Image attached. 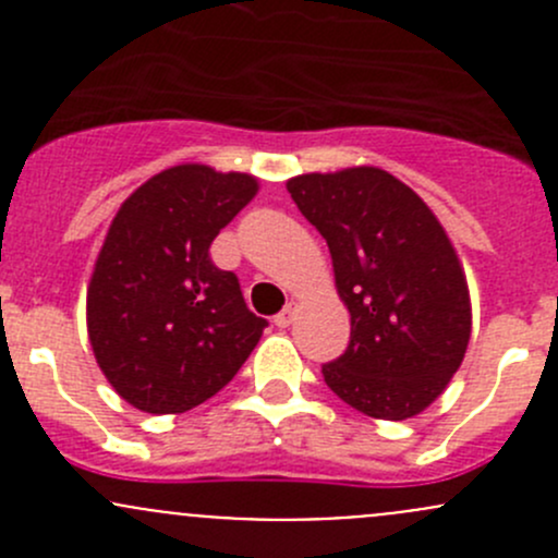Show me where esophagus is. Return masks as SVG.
I'll return each mask as SVG.
<instances>
[{
	"instance_id": "obj_1",
	"label": "esophagus",
	"mask_w": 558,
	"mask_h": 558,
	"mask_svg": "<svg viewBox=\"0 0 558 558\" xmlns=\"http://www.w3.org/2000/svg\"><path fill=\"white\" fill-rule=\"evenodd\" d=\"M294 313H296L294 305H286L283 311L275 315V326H280V329H286V326H291V320H294Z\"/></svg>"
}]
</instances>
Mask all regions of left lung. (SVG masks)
Wrapping results in <instances>:
<instances>
[{"label": "left lung", "instance_id": "left-lung-1", "mask_svg": "<svg viewBox=\"0 0 558 558\" xmlns=\"http://www.w3.org/2000/svg\"><path fill=\"white\" fill-rule=\"evenodd\" d=\"M286 189L329 245L351 313L345 353L320 369L326 386L369 418H413L446 391L470 342V289L446 229L378 167L300 174Z\"/></svg>", "mask_w": 558, "mask_h": 558}]
</instances>
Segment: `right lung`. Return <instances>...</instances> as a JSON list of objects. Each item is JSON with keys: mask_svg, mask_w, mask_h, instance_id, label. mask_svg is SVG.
Listing matches in <instances>:
<instances>
[{"mask_svg": "<svg viewBox=\"0 0 558 558\" xmlns=\"http://www.w3.org/2000/svg\"><path fill=\"white\" fill-rule=\"evenodd\" d=\"M245 172L178 165L145 180L112 218L86 296L88 340L118 397L185 413L238 375L267 320L210 245L256 196Z\"/></svg>", "mask_w": 558, "mask_h": 558, "instance_id": "obj_1", "label": "right lung"}]
</instances>
